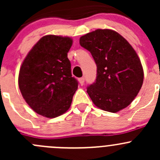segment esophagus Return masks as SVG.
Segmentation results:
<instances>
[{
	"label": "esophagus",
	"mask_w": 160,
	"mask_h": 160,
	"mask_svg": "<svg viewBox=\"0 0 160 160\" xmlns=\"http://www.w3.org/2000/svg\"><path fill=\"white\" fill-rule=\"evenodd\" d=\"M84 81H85V79L83 78V77H81V78L79 79V82H80V85L84 84Z\"/></svg>",
	"instance_id": "esophagus-1"
}]
</instances>
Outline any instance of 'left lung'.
Here are the masks:
<instances>
[{
  "label": "left lung",
  "mask_w": 160,
  "mask_h": 160,
  "mask_svg": "<svg viewBox=\"0 0 160 160\" xmlns=\"http://www.w3.org/2000/svg\"><path fill=\"white\" fill-rule=\"evenodd\" d=\"M97 65V77L87 92L93 104L115 113L128 107L142 86L144 72L136 52L120 34L97 29L80 37Z\"/></svg>",
  "instance_id": "8db88e82"
}]
</instances>
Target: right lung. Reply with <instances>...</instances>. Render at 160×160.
Returning <instances> with one entry per match:
<instances>
[{
  "label": "right lung",
  "mask_w": 160,
  "mask_h": 160,
  "mask_svg": "<svg viewBox=\"0 0 160 160\" xmlns=\"http://www.w3.org/2000/svg\"><path fill=\"white\" fill-rule=\"evenodd\" d=\"M72 44L69 37L43 36L30 50L20 68L21 93L31 108L44 117L52 118L65 113L78 88L67 57Z\"/></svg>",
  "instance_id": "obj_1"
}]
</instances>
